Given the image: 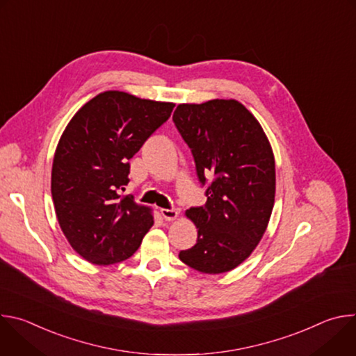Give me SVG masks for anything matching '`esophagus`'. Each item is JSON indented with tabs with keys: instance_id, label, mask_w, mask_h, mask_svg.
<instances>
[{
	"instance_id": "esophagus-1",
	"label": "esophagus",
	"mask_w": 356,
	"mask_h": 356,
	"mask_svg": "<svg viewBox=\"0 0 356 356\" xmlns=\"http://www.w3.org/2000/svg\"><path fill=\"white\" fill-rule=\"evenodd\" d=\"M161 214L166 221H175L179 217L177 210H168V209H161Z\"/></svg>"
}]
</instances>
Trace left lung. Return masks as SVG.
<instances>
[{"instance_id": "obj_1", "label": "left lung", "mask_w": 356, "mask_h": 356, "mask_svg": "<svg viewBox=\"0 0 356 356\" xmlns=\"http://www.w3.org/2000/svg\"><path fill=\"white\" fill-rule=\"evenodd\" d=\"M173 121L200 181L210 179L206 207L186 211L197 243L179 258L201 273L229 272L250 257L268 228L276 194L272 145L255 115L232 98L179 104Z\"/></svg>"}]
</instances>
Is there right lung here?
<instances>
[{
  "mask_svg": "<svg viewBox=\"0 0 356 356\" xmlns=\"http://www.w3.org/2000/svg\"><path fill=\"white\" fill-rule=\"evenodd\" d=\"M175 104L125 91L97 94L73 115L55 150L50 190L59 225L79 255L107 266L131 258L154 225V211L121 195L128 161Z\"/></svg>",
  "mask_w": 356,
  "mask_h": 356,
  "instance_id": "right-lung-1",
  "label": "right lung"
}]
</instances>
